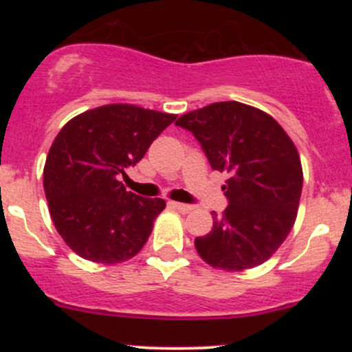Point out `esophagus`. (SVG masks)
<instances>
[{"mask_svg":"<svg viewBox=\"0 0 352 352\" xmlns=\"http://www.w3.org/2000/svg\"><path fill=\"white\" fill-rule=\"evenodd\" d=\"M170 207L179 210V212H182V213H188V212H192V210H193L192 205L180 204V201H170Z\"/></svg>","mask_w":352,"mask_h":352,"instance_id":"1","label":"esophagus"}]
</instances>
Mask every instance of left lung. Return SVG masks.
<instances>
[{
    "label": "left lung",
    "instance_id": "left-lung-1",
    "mask_svg": "<svg viewBox=\"0 0 352 352\" xmlns=\"http://www.w3.org/2000/svg\"><path fill=\"white\" fill-rule=\"evenodd\" d=\"M193 134L213 170L225 172L228 207L195 238L213 268L241 272L268 260L292 232L302 188L301 160L272 116L228 100L192 111L175 122Z\"/></svg>",
    "mask_w": 352,
    "mask_h": 352
}]
</instances>
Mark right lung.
<instances>
[{
  "mask_svg": "<svg viewBox=\"0 0 352 352\" xmlns=\"http://www.w3.org/2000/svg\"><path fill=\"white\" fill-rule=\"evenodd\" d=\"M177 116L131 104H109L60 129L44 165V193L54 227L89 261L120 263L142 250L162 199L127 192V177Z\"/></svg>",
  "mask_w": 352,
  "mask_h": 352,
  "instance_id": "right-lung-1",
  "label": "right lung"
}]
</instances>
